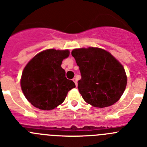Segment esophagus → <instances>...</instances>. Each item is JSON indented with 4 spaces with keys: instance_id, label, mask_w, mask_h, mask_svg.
Instances as JSON below:
<instances>
[{
    "instance_id": "esophagus-1",
    "label": "esophagus",
    "mask_w": 147,
    "mask_h": 147,
    "mask_svg": "<svg viewBox=\"0 0 147 147\" xmlns=\"http://www.w3.org/2000/svg\"><path fill=\"white\" fill-rule=\"evenodd\" d=\"M73 81H74V82L75 83V85H76V86L77 87V80H76V78H74V79H73Z\"/></svg>"
}]
</instances>
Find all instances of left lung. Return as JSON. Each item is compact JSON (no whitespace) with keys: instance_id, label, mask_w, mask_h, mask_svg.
<instances>
[{"instance_id":"8db88e82","label":"left lung","mask_w":147,"mask_h":147,"mask_svg":"<svg viewBox=\"0 0 147 147\" xmlns=\"http://www.w3.org/2000/svg\"><path fill=\"white\" fill-rule=\"evenodd\" d=\"M71 54L81 73L78 89L87 103L103 108L120 99L127 76L116 58L105 49L94 47L74 49Z\"/></svg>"}]
</instances>
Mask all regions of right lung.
<instances>
[{"label": "right lung", "instance_id": "add662e5", "mask_svg": "<svg viewBox=\"0 0 147 147\" xmlns=\"http://www.w3.org/2000/svg\"><path fill=\"white\" fill-rule=\"evenodd\" d=\"M69 54L67 49H46L36 54L25 66L20 86L34 107L53 110L64 102L69 90L76 88L74 82L65 77V71L61 67L62 60Z\"/></svg>", "mask_w": 147, "mask_h": 147}]
</instances>
